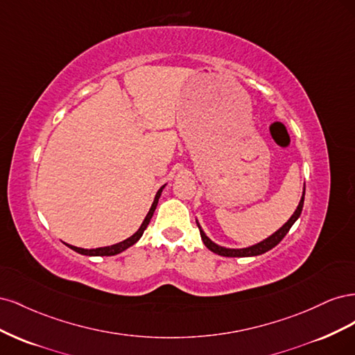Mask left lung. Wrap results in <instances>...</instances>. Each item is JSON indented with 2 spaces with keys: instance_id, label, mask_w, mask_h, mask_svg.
<instances>
[{
  "instance_id": "8db88e82",
  "label": "left lung",
  "mask_w": 355,
  "mask_h": 355,
  "mask_svg": "<svg viewBox=\"0 0 355 355\" xmlns=\"http://www.w3.org/2000/svg\"><path fill=\"white\" fill-rule=\"evenodd\" d=\"M304 198H305V187H304L302 197H300V201H299V204H297V207H296V210H295V213L292 214V216H290V219L283 225V227H282L280 230H277L272 235H270V237L262 240V241H259V243H256V244H253V245L243 247V249H230V247L219 245V244L211 241V240L207 237L206 232L202 231L201 225H200L198 220L196 219V222H197V225H198V228H200L201 240H202L204 245H206L209 250H211L213 253H218V254H220V256H225V257H249V256H259V254H262V253H265V252H268V250L274 249V247L286 237V234L288 232V230L293 227V223L299 219L300 213H302Z\"/></svg>"
}]
</instances>
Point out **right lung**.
I'll return each instance as SVG.
<instances>
[{"label": "right lung", "mask_w": 355, "mask_h": 355, "mask_svg": "<svg viewBox=\"0 0 355 355\" xmlns=\"http://www.w3.org/2000/svg\"><path fill=\"white\" fill-rule=\"evenodd\" d=\"M166 185H167V184H164L163 187H161V188L157 191V194H155V197H154V201H153V204H151V209H149V211H148V214L145 216L142 225H141V227H139V230L132 235V237H128V239H125V240H123V241H120V243H116V244H112V245L98 247V249H81V247H77V245H71V244H67V243H65V244L69 247V249H72L73 252H77V253H80V254H85V256H114V254H118V253L124 252L125 249H128V247L136 244L139 240H141L144 231H145L146 227H148V223L151 222V218L154 216V211H155V209H157V204H158V200H159V197H161V192H163V189L166 188Z\"/></svg>", "instance_id": "obj_1"}]
</instances>
